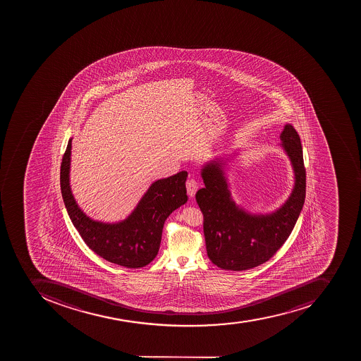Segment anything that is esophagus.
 Returning a JSON list of instances; mask_svg holds the SVG:
<instances>
[{
	"mask_svg": "<svg viewBox=\"0 0 361 361\" xmlns=\"http://www.w3.org/2000/svg\"><path fill=\"white\" fill-rule=\"evenodd\" d=\"M186 188H188V196L193 197L195 195L196 190L199 188V183L196 182L195 179H188L186 182Z\"/></svg>",
	"mask_w": 361,
	"mask_h": 361,
	"instance_id": "34e87169",
	"label": "esophagus"
}]
</instances>
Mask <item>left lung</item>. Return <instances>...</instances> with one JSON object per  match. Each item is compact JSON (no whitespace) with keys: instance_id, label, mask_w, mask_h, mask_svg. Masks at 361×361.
I'll return each instance as SVG.
<instances>
[{"instance_id":"obj_1","label":"left lung","mask_w":361,"mask_h":361,"mask_svg":"<svg viewBox=\"0 0 361 361\" xmlns=\"http://www.w3.org/2000/svg\"><path fill=\"white\" fill-rule=\"evenodd\" d=\"M280 140L293 167L295 183L287 201L272 212H250L233 199L226 167L239 150L229 157H216L202 166L204 188L197 190L196 202L204 216L207 256L220 269L245 271L263 264L287 240L298 220L306 196L300 137L291 124H286Z\"/></svg>"}]
</instances>
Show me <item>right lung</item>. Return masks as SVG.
<instances>
[{
	"instance_id": "add662e5",
	"label": "right lung",
	"mask_w": 361,
	"mask_h": 361,
	"mask_svg": "<svg viewBox=\"0 0 361 361\" xmlns=\"http://www.w3.org/2000/svg\"><path fill=\"white\" fill-rule=\"evenodd\" d=\"M72 137L61 164V192L68 216L85 244L114 264L139 269L154 261L159 252L162 228L173 211L188 202V171L158 179L124 220L104 222L87 216L72 194L70 185Z\"/></svg>"
}]
</instances>
